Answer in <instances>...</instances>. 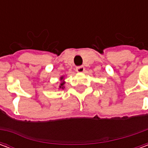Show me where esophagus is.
Returning <instances> with one entry per match:
<instances>
[{
    "mask_svg": "<svg viewBox=\"0 0 148 148\" xmlns=\"http://www.w3.org/2000/svg\"><path fill=\"white\" fill-rule=\"evenodd\" d=\"M85 71V67H84V66H78L76 67V71L78 72V73H82Z\"/></svg>",
    "mask_w": 148,
    "mask_h": 148,
    "instance_id": "34e87169",
    "label": "esophagus"
}]
</instances>
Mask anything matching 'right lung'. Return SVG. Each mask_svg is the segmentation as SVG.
<instances>
[{
	"instance_id": "1",
	"label": "right lung",
	"mask_w": 148,
	"mask_h": 148,
	"mask_svg": "<svg viewBox=\"0 0 148 148\" xmlns=\"http://www.w3.org/2000/svg\"><path fill=\"white\" fill-rule=\"evenodd\" d=\"M61 79H62V77H61ZM63 85H64V82H62L61 84H60V88H61V89H63Z\"/></svg>"
}]
</instances>
